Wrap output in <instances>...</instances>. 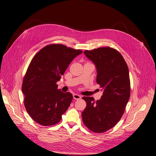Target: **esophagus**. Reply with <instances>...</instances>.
<instances>
[{"label": "esophagus", "mask_w": 156, "mask_h": 156, "mask_svg": "<svg viewBox=\"0 0 156 156\" xmlns=\"http://www.w3.org/2000/svg\"><path fill=\"white\" fill-rule=\"evenodd\" d=\"M73 99H76V100H78V99H81V96L77 94H73Z\"/></svg>", "instance_id": "34e87169"}]
</instances>
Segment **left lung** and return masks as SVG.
Instances as JSON below:
<instances>
[{
  "label": "left lung",
  "mask_w": 156,
  "mask_h": 156,
  "mask_svg": "<svg viewBox=\"0 0 156 156\" xmlns=\"http://www.w3.org/2000/svg\"><path fill=\"white\" fill-rule=\"evenodd\" d=\"M97 69L96 82L103 90L100 100L84 96L86 108L82 112L84 124L94 133H104L120 120L130 95L127 65L121 54L106 47L84 51Z\"/></svg>",
  "instance_id": "1"
}]
</instances>
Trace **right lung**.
<instances>
[{
	"label": "right lung",
	"mask_w": 156,
	"mask_h": 156,
	"mask_svg": "<svg viewBox=\"0 0 156 156\" xmlns=\"http://www.w3.org/2000/svg\"><path fill=\"white\" fill-rule=\"evenodd\" d=\"M82 52L53 44L42 48L31 60L23 78L22 92L26 111L37 124L54 125L67 111L73 96L57 89L56 83L73 59Z\"/></svg>",
	"instance_id": "1"
}]
</instances>
